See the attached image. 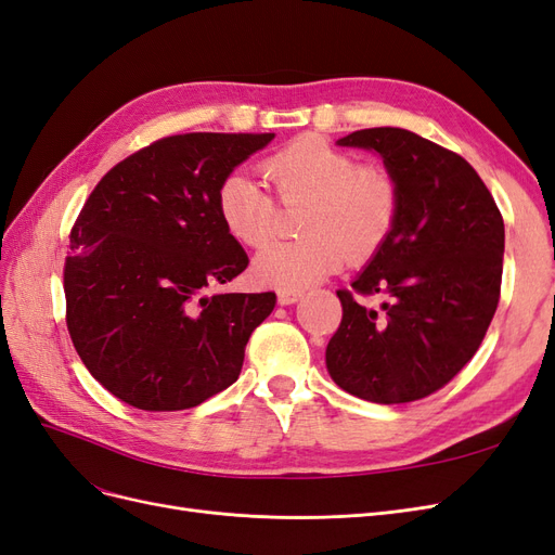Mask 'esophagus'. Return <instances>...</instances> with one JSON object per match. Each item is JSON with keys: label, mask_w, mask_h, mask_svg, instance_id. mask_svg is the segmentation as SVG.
Instances as JSON below:
<instances>
[{"label": "esophagus", "mask_w": 555, "mask_h": 555, "mask_svg": "<svg viewBox=\"0 0 555 555\" xmlns=\"http://www.w3.org/2000/svg\"><path fill=\"white\" fill-rule=\"evenodd\" d=\"M300 296H304V294H300L298 289H280L278 292V304L280 306H292V304H296Z\"/></svg>", "instance_id": "esophagus-1"}]
</instances>
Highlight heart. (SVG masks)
Listing matches in <instances>:
<instances>
[{"mask_svg": "<svg viewBox=\"0 0 555 555\" xmlns=\"http://www.w3.org/2000/svg\"><path fill=\"white\" fill-rule=\"evenodd\" d=\"M282 204H306L298 231L304 238L266 247L255 278L268 287L304 289L349 261H365L391 236L400 212V184L377 164L306 133L261 164ZM217 215L233 238L261 247L275 236L278 204L257 180L233 173L217 190Z\"/></svg>", "mask_w": 555, "mask_h": 555, "instance_id": "1", "label": "heart"}]
</instances>
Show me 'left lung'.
<instances>
[{
  "label": "left lung",
  "mask_w": 555,
  "mask_h": 555,
  "mask_svg": "<svg viewBox=\"0 0 555 555\" xmlns=\"http://www.w3.org/2000/svg\"><path fill=\"white\" fill-rule=\"evenodd\" d=\"M338 145L379 153L400 184V212L351 289H338L343 322L326 367L340 389L379 405L426 398L463 371L489 331L505 222L473 166L414 131L361 129ZM377 293L379 309L358 300Z\"/></svg>",
  "instance_id": "obj_1"
}]
</instances>
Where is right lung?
Listing matches in <instances>:
<instances>
[{"label":"right lung","instance_id":"obj_1","mask_svg":"<svg viewBox=\"0 0 555 555\" xmlns=\"http://www.w3.org/2000/svg\"><path fill=\"white\" fill-rule=\"evenodd\" d=\"M273 139H159L115 164L82 206L64 261L66 328L90 375L127 405L190 410L238 379L275 294H206L249 263L215 198Z\"/></svg>","mask_w":555,"mask_h":555}]
</instances>
